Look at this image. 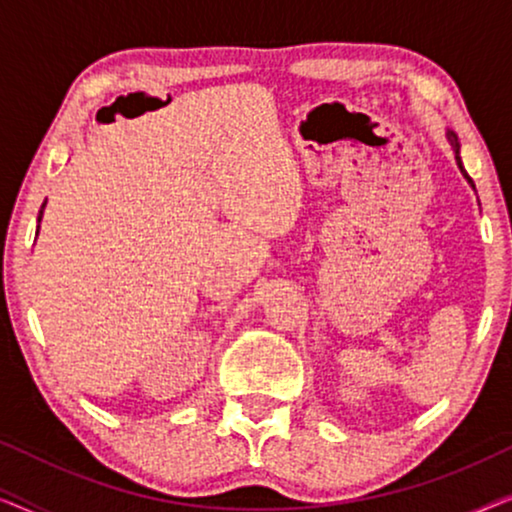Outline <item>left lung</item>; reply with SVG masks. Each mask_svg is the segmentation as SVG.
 Returning a JSON list of instances; mask_svg holds the SVG:
<instances>
[{"mask_svg":"<svg viewBox=\"0 0 512 512\" xmlns=\"http://www.w3.org/2000/svg\"><path fill=\"white\" fill-rule=\"evenodd\" d=\"M447 139H450L452 149H454V153H457V165H459V170H461V172H464V177L468 179V184H471V186H473V179H471V177H468V174H466V170H464V165H461V158H459V142H457V135H454V132H452V130H447Z\"/></svg>","mask_w":512,"mask_h":512,"instance_id":"left-lung-1","label":"left lung"}]
</instances>
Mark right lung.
<instances>
[{
    "label": "right lung",
    "instance_id": "add662e5",
    "mask_svg": "<svg viewBox=\"0 0 512 512\" xmlns=\"http://www.w3.org/2000/svg\"><path fill=\"white\" fill-rule=\"evenodd\" d=\"M39 214H41V212H39ZM39 219H41V216H39Z\"/></svg>",
    "mask_w": 512,
    "mask_h": 512
}]
</instances>
